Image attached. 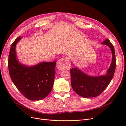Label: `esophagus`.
I'll use <instances>...</instances> for the list:
<instances>
[{
	"mask_svg": "<svg viewBox=\"0 0 126 126\" xmlns=\"http://www.w3.org/2000/svg\"><path fill=\"white\" fill-rule=\"evenodd\" d=\"M57 67L60 71L68 70L70 68V64L67 57H63L60 58L57 62Z\"/></svg>",
	"mask_w": 126,
	"mask_h": 126,
	"instance_id": "34e87169",
	"label": "esophagus"
}]
</instances>
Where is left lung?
I'll return each instance as SVG.
<instances>
[{
    "label": "left lung",
    "instance_id": "left-lung-1",
    "mask_svg": "<svg viewBox=\"0 0 126 126\" xmlns=\"http://www.w3.org/2000/svg\"><path fill=\"white\" fill-rule=\"evenodd\" d=\"M110 48L112 55L110 66L105 75L91 76L84 73L77 67L70 69L71 84L72 89L79 96L84 98L96 97L100 94L113 77L116 69V57L113 46L108 39L103 41Z\"/></svg>",
    "mask_w": 126,
    "mask_h": 126
}]
</instances>
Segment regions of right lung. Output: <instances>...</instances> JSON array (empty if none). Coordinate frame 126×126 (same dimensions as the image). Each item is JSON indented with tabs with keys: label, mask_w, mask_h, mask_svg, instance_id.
<instances>
[{
	"label": "right lung",
	"mask_w": 126,
	"mask_h": 126,
	"mask_svg": "<svg viewBox=\"0 0 126 126\" xmlns=\"http://www.w3.org/2000/svg\"><path fill=\"white\" fill-rule=\"evenodd\" d=\"M21 38L19 37L12 44L8 58V69L14 85L30 100H39L51 92L54 82L56 61L43 62L33 66L19 62L16 46Z\"/></svg>",
	"instance_id": "right-lung-1"
}]
</instances>
